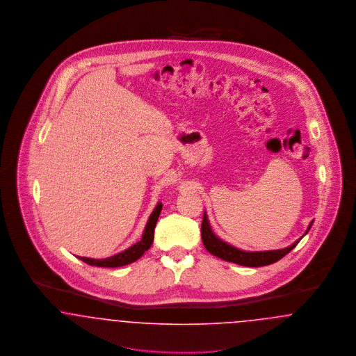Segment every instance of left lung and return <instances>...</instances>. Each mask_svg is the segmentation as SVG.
Here are the masks:
<instances>
[{
    "mask_svg": "<svg viewBox=\"0 0 356 356\" xmlns=\"http://www.w3.org/2000/svg\"><path fill=\"white\" fill-rule=\"evenodd\" d=\"M309 228L311 225L308 227V229ZM202 238H203L204 247L209 254H215L225 261L236 263L238 266H245V267H263L284 257L288 252H291L298 245L302 237L298 241H295L292 245L283 250L264 251V252H245V251L237 250L235 247L224 243L219 237L215 236V234L209 227L208 219L204 213L203 222H202Z\"/></svg>",
    "mask_w": 356,
    "mask_h": 356,
    "instance_id": "1",
    "label": "left lung"
}]
</instances>
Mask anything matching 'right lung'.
I'll return each instance as SVG.
<instances>
[{
    "label": "right lung",
    "instance_id": "right-lung-1",
    "mask_svg": "<svg viewBox=\"0 0 356 356\" xmlns=\"http://www.w3.org/2000/svg\"><path fill=\"white\" fill-rule=\"evenodd\" d=\"M161 209H163V204H157V207L154 208L149 220L147 222V227H145V231L143 234L141 240L138 243L134 244L131 248H128L127 251H124L121 254H115L112 257H108V259H100V260L90 259V257H79V259H81L84 263L89 264V266L111 267V268L122 267V266L134 263L138 257H141L145 251H148L149 247L152 245L154 227H156V222H157V219L160 216Z\"/></svg>",
    "mask_w": 356,
    "mask_h": 356
}]
</instances>
